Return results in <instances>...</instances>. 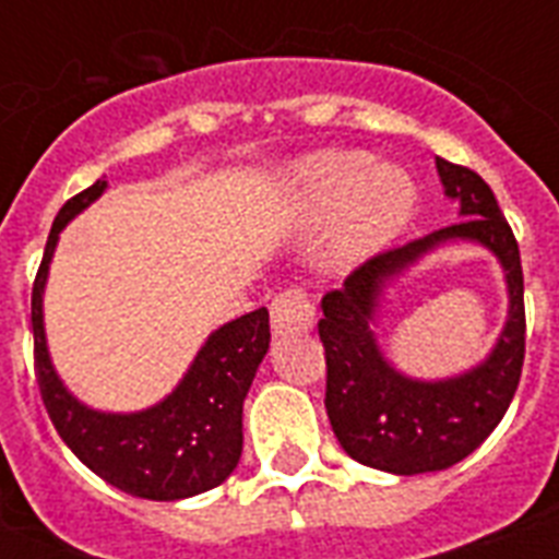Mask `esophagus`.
Instances as JSON below:
<instances>
[{"instance_id": "1", "label": "esophagus", "mask_w": 559, "mask_h": 559, "mask_svg": "<svg viewBox=\"0 0 559 559\" xmlns=\"http://www.w3.org/2000/svg\"><path fill=\"white\" fill-rule=\"evenodd\" d=\"M272 331L275 336H289V333H301L313 328L316 307L301 287H289L272 298Z\"/></svg>"}]
</instances>
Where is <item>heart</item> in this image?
<instances>
[{"instance_id": "heart-1", "label": "heart", "mask_w": 559, "mask_h": 559, "mask_svg": "<svg viewBox=\"0 0 559 559\" xmlns=\"http://www.w3.org/2000/svg\"><path fill=\"white\" fill-rule=\"evenodd\" d=\"M296 188L316 214L342 211L331 237L333 266H354L366 261L382 243H389L406 226L415 188L397 168H373V159L359 151H333L307 159L296 170Z\"/></svg>"}]
</instances>
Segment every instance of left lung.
<instances>
[{
    "label": "left lung",
    "mask_w": 559,
    "mask_h": 559,
    "mask_svg": "<svg viewBox=\"0 0 559 559\" xmlns=\"http://www.w3.org/2000/svg\"><path fill=\"white\" fill-rule=\"evenodd\" d=\"M447 197L461 202V223L373 254L350 272L340 289L322 298L319 336L328 359L324 408L333 435L350 459L394 476L447 469L467 459L511 406L525 362V287L520 243L499 202L476 170L435 159ZM447 239L487 245L509 281V322L481 367L459 378L426 383L403 378L381 357L372 316L381 287L408 262Z\"/></svg>",
    "instance_id": "obj_1"
}]
</instances>
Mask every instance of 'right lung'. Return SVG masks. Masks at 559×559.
Instances as JSON below:
<instances>
[{"mask_svg": "<svg viewBox=\"0 0 559 559\" xmlns=\"http://www.w3.org/2000/svg\"><path fill=\"white\" fill-rule=\"evenodd\" d=\"M104 188L98 179L57 211L34 278L31 331L39 394L57 435L95 476L139 499L177 502L223 485L240 461L243 400L270 348V313L261 307L211 333L177 389L144 412L109 415L74 400L48 359L43 287L63 226Z\"/></svg>", "mask_w": 559, "mask_h": 559, "instance_id": "add662e5", "label": "right lung"}]
</instances>
